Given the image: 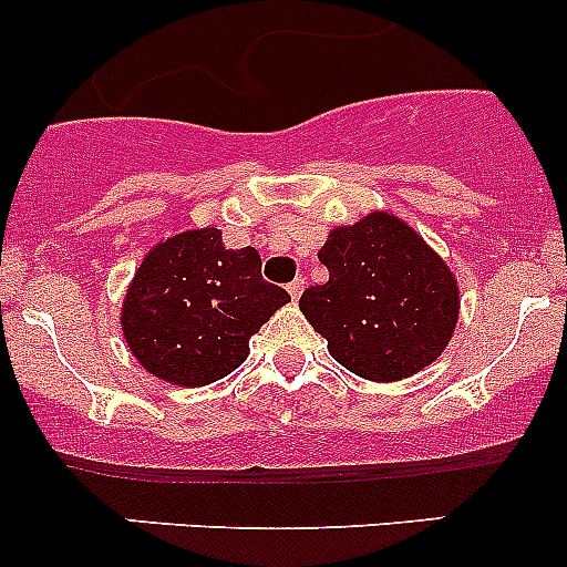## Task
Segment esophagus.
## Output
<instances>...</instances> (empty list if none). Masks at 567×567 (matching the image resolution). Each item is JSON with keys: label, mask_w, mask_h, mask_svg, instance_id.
Instances as JSON below:
<instances>
[{"label": "esophagus", "mask_w": 567, "mask_h": 567, "mask_svg": "<svg viewBox=\"0 0 567 567\" xmlns=\"http://www.w3.org/2000/svg\"><path fill=\"white\" fill-rule=\"evenodd\" d=\"M288 293H290V299H293V301H299V296L305 293V279H301V277H296L293 282L288 285Z\"/></svg>", "instance_id": "34e87169"}]
</instances>
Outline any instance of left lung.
I'll return each mask as SVG.
<instances>
[{"instance_id": "obj_1", "label": "left lung", "mask_w": 567, "mask_h": 567, "mask_svg": "<svg viewBox=\"0 0 567 567\" xmlns=\"http://www.w3.org/2000/svg\"><path fill=\"white\" fill-rule=\"evenodd\" d=\"M318 260L329 279L299 307L342 368L390 384L442 357L458 326V279L414 227L373 210L334 227Z\"/></svg>"}]
</instances>
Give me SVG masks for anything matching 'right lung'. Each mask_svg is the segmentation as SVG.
Instances as JSON below:
<instances>
[{
    "mask_svg": "<svg viewBox=\"0 0 567 567\" xmlns=\"http://www.w3.org/2000/svg\"><path fill=\"white\" fill-rule=\"evenodd\" d=\"M290 296L262 282L257 249H227L221 230L175 233L142 257L125 290L120 326L136 362L175 386H205L249 357Z\"/></svg>",
    "mask_w": 567,
    "mask_h": 567,
    "instance_id": "add662e5",
    "label": "right lung"
}]
</instances>
